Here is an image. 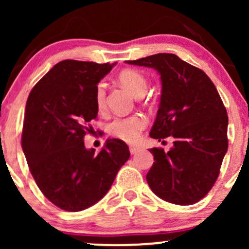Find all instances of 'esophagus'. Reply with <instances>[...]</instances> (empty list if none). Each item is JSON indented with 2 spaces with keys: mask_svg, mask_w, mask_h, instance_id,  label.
Here are the masks:
<instances>
[{
  "mask_svg": "<svg viewBox=\"0 0 249 249\" xmlns=\"http://www.w3.org/2000/svg\"><path fill=\"white\" fill-rule=\"evenodd\" d=\"M138 151H139L138 147H136V146H130V152H131V154H136L137 152H138Z\"/></svg>",
  "mask_w": 249,
  "mask_h": 249,
  "instance_id": "esophagus-1",
  "label": "esophagus"
}]
</instances>
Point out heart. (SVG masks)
Here are the masks:
<instances>
[{
  "instance_id": "obj_1",
  "label": "heart",
  "mask_w": 249,
  "mask_h": 249,
  "mask_svg": "<svg viewBox=\"0 0 249 249\" xmlns=\"http://www.w3.org/2000/svg\"><path fill=\"white\" fill-rule=\"evenodd\" d=\"M119 82L134 97H142L147 90V79L142 72L137 70H124L119 73ZM105 96H107V84L98 82L95 89V104L98 110L105 107ZM146 118L142 115L128 117H118L107 125L108 133L112 137L122 139L127 142H133L139 138V134L146 127Z\"/></svg>"
}]
</instances>
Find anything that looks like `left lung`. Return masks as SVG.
Returning <instances> with one entry per match:
<instances>
[{
	"label": "left lung",
	"instance_id": "1",
	"mask_svg": "<svg viewBox=\"0 0 249 249\" xmlns=\"http://www.w3.org/2000/svg\"><path fill=\"white\" fill-rule=\"evenodd\" d=\"M126 63L160 75V104L150 137L174 139L168 152L150 150L156 161L146 174L148 186L172 204H196L218 179L228 148L227 111L218 90L204 71L173 53Z\"/></svg>",
	"mask_w": 249,
	"mask_h": 249
}]
</instances>
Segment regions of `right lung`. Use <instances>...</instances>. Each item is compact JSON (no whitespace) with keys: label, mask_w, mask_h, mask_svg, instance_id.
I'll return each mask as SVG.
<instances>
[{"label":"right lung","mask_w":249,"mask_h":249,"mask_svg":"<svg viewBox=\"0 0 249 249\" xmlns=\"http://www.w3.org/2000/svg\"><path fill=\"white\" fill-rule=\"evenodd\" d=\"M115 64L65 59L39 81L25 105L22 148L37 186L61 210L79 212L110 190L130 158L121 139H107L101 152L85 148L97 118L95 89Z\"/></svg>","instance_id":"obj_1"}]
</instances>
